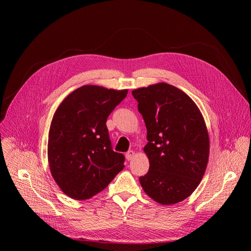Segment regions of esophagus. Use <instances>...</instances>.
Listing matches in <instances>:
<instances>
[{
  "label": "esophagus",
  "mask_w": 251,
  "mask_h": 251,
  "mask_svg": "<svg viewBox=\"0 0 251 251\" xmlns=\"http://www.w3.org/2000/svg\"><path fill=\"white\" fill-rule=\"evenodd\" d=\"M134 154H135V152L133 151H127L126 152V159L128 160V161H132L133 160V157H134Z\"/></svg>",
  "instance_id": "1"
}]
</instances>
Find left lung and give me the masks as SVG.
<instances>
[{
	"label": "left lung",
	"mask_w": 251,
	"mask_h": 251,
	"mask_svg": "<svg viewBox=\"0 0 251 251\" xmlns=\"http://www.w3.org/2000/svg\"><path fill=\"white\" fill-rule=\"evenodd\" d=\"M132 96L148 129L143 151L150 161L139 178L151 199L164 205L178 203L200 185L209 154L203 117L195 102L168 83L134 89Z\"/></svg>",
	"instance_id": "obj_1"
}]
</instances>
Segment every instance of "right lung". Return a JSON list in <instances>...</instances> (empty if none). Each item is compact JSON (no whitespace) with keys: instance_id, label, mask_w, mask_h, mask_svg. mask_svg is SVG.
Here are the masks:
<instances>
[{"instance_id":"right-lung-1","label":"right lung","mask_w":251,"mask_h":251,"mask_svg":"<svg viewBox=\"0 0 251 251\" xmlns=\"http://www.w3.org/2000/svg\"><path fill=\"white\" fill-rule=\"evenodd\" d=\"M127 92L83 85L67 96L55 112L48 160L52 178L71 199H90L123 170L125 157L112 150L105 122Z\"/></svg>"}]
</instances>
